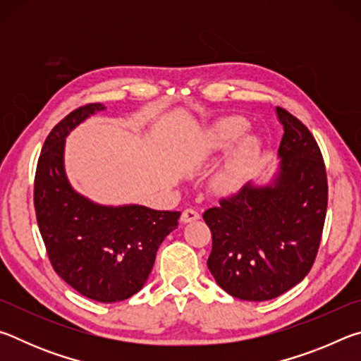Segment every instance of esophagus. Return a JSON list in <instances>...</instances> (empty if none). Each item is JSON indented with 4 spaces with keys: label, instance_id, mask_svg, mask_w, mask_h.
I'll list each match as a JSON object with an SVG mask.
<instances>
[{
    "label": "esophagus",
    "instance_id": "34e87169",
    "mask_svg": "<svg viewBox=\"0 0 361 361\" xmlns=\"http://www.w3.org/2000/svg\"><path fill=\"white\" fill-rule=\"evenodd\" d=\"M195 219H199V212L194 209H186L181 213V223H192Z\"/></svg>",
    "mask_w": 361,
    "mask_h": 361
}]
</instances>
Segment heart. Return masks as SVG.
Instances as JSON below:
<instances>
[{"label":"heart","mask_w":361,"mask_h":361,"mask_svg":"<svg viewBox=\"0 0 361 361\" xmlns=\"http://www.w3.org/2000/svg\"><path fill=\"white\" fill-rule=\"evenodd\" d=\"M247 130L248 122L243 118H239V116L224 118L221 121H218L209 130V133H207L205 148L209 152L228 149L235 142H239V140L245 135ZM256 151H258V143H256L253 138L242 140L235 151L232 152L229 162L226 164V167L221 170V173H219L218 185L226 189L234 186L235 183L240 180L243 172H245L248 164L253 161Z\"/></svg>","instance_id":"obj_1"}]
</instances>
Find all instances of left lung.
<instances>
[{
    "mask_svg": "<svg viewBox=\"0 0 361 361\" xmlns=\"http://www.w3.org/2000/svg\"><path fill=\"white\" fill-rule=\"evenodd\" d=\"M283 124L272 185L247 183L204 212L212 231L207 261L216 283L242 301H269L307 276L319 253L328 205L326 169L312 133L277 106Z\"/></svg>",
    "mask_w": 361,
    "mask_h": 361,
    "instance_id": "8db88e82",
    "label": "left lung"
}]
</instances>
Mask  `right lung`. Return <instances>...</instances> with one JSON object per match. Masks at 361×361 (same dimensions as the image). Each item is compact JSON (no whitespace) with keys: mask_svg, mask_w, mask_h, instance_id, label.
Wrapping results in <instances>:
<instances>
[{"mask_svg":"<svg viewBox=\"0 0 361 361\" xmlns=\"http://www.w3.org/2000/svg\"><path fill=\"white\" fill-rule=\"evenodd\" d=\"M102 103L76 108L49 133L38 159L33 202L54 271L99 302H118L143 288L156 252L178 226L180 212L142 205L103 207L75 192L65 176V137Z\"/></svg>","mask_w":361,"mask_h":361,"instance_id":"1","label":"right lung"}]
</instances>
